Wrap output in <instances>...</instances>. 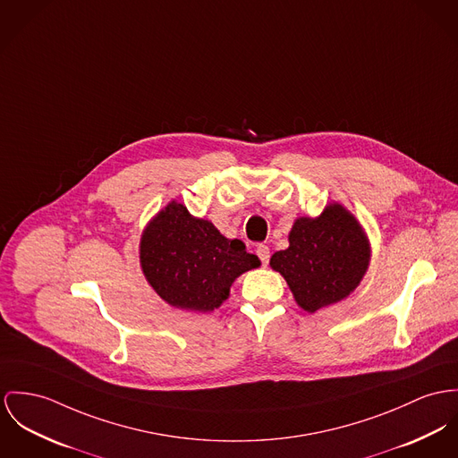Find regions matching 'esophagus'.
Listing matches in <instances>:
<instances>
[{"instance_id":"esophagus-1","label":"esophagus","mask_w":458,"mask_h":458,"mask_svg":"<svg viewBox=\"0 0 458 458\" xmlns=\"http://www.w3.org/2000/svg\"><path fill=\"white\" fill-rule=\"evenodd\" d=\"M256 254H258V258L261 259V263H263V265H268V259H270V249H268V247H256Z\"/></svg>"}]
</instances>
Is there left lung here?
Listing matches in <instances>:
<instances>
[{
    "instance_id": "8db88e82",
    "label": "left lung",
    "mask_w": 458,
    "mask_h": 458,
    "mask_svg": "<svg viewBox=\"0 0 458 458\" xmlns=\"http://www.w3.org/2000/svg\"><path fill=\"white\" fill-rule=\"evenodd\" d=\"M287 241V249L272 254L270 267L309 314L351 296L371 261L362 225L338 202L327 204L317 217H298Z\"/></svg>"
}]
</instances>
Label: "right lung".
Instances as JSON below:
<instances>
[{"label": "right lung", "mask_w": 458, "mask_h": 458, "mask_svg": "<svg viewBox=\"0 0 458 458\" xmlns=\"http://www.w3.org/2000/svg\"><path fill=\"white\" fill-rule=\"evenodd\" d=\"M140 263L165 303L197 314L219 309L235 279L261 265L244 242L226 239L209 219L195 217L176 200L144 226Z\"/></svg>", "instance_id": "right-lung-1"}]
</instances>
